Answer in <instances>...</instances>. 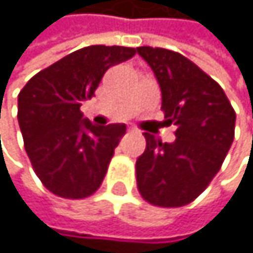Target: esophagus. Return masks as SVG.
I'll return each mask as SVG.
<instances>
[{"mask_svg": "<svg viewBox=\"0 0 253 253\" xmlns=\"http://www.w3.org/2000/svg\"><path fill=\"white\" fill-rule=\"evenodd\" d=\"M127 132H130V133H137L138 130H137L135 127H129V129H127Z\"/></svg>", "mask_w": 253, "mask_h": 253, "instance_id": "obj_1", "label": "esophagus"}]
</instances>
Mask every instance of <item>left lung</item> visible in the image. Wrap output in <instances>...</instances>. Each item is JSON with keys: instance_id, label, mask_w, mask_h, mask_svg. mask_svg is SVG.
Masks as SVG:
<instances>
[{"instance_id": "left-lung-1", "label": "left lung", "mask_w": 253, "mask_h": 253, "mask_svg": "<svg viewBox=\"0 0 253 253\" xmlns=\"http://www.w3.org/2000/svg\"><path fill=\"white\" fill-rule=\"evenodd\" d=\"M137 53L161 86L167 123L176 126L173 143L145 132L137 186L148 203L179 208L194 202L220 170L235 138L236 113L220 84L181 53L153 47Z\"/></svg>"}]
</instances>
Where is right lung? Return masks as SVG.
I'll list each match as a JSON object with an SVG mask.
<instances>
[{"label": "right lung", "instance_id": "1", "mask_svg": "<svg viewBox=\"0 0 253 253\" xmlns=\"http://www.w3.org/2000/svg\"><path fill=\"white\" fill-rule=\"evenodd\" d=\"M130 47L91 45L38 72L18 94V126L31 165L51 194L84 198L100 187L126 124L94 126L80 112L108 67L135 55Z\"/></svg>", "mask_w": 253, "mask_h": 253}]
</instances>
